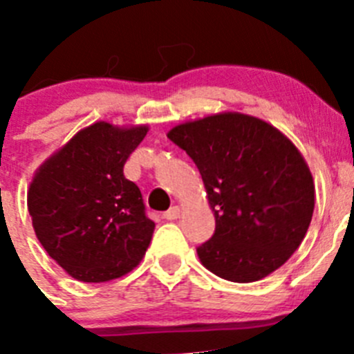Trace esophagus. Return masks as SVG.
Instances as JSON below:
<instances>
[{"label":"esophagus","mask_w":354,"mask_h":354,"mask_svg":"<svg viewBox=\"0 0 354 354\" xmlns=\"http://www.w3.org/2000/svg\"><path fill=\"white\" fill-rule=\"evenodd\" d=\"M180 214H181V209L178 207V205H173L169 211L164 212V219H167V221H173V219L180 218Z\"/></svg>","instance_id":"obj_1"}]
</instances>
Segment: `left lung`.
<instances>
[{
	"label": "left lung",
	"mask_w": 354,
	"mask_h": 354,
	"mask_svg": "<svg viewBox=\"0 0 354 354\" xmlns=\"http://www.w3.org/2000/svg\"><path fill=\"white\" fill-rule=\"evenodd\" d=\"M167 138L194 159L216 218L197 249L205 268L250 283L279 270L301 245L315 209L311 171L280 129L240 112L185 121Z\"/></svg>",
	"instance_id": "left-lung-1"
}]
</instances>
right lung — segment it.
Returning a JSON list of instances; mask_svg holds the SVG:
<instances>
[{
  "label": "right lung",
  "instance_id": "obj_1",
  "mask_svg": "<svg viewBox=\"0 0 354 354\" xmlns=\"http://www.w3.org/2000/svg\"><path fill=\"white\" fill-rule=\"evenodd\" d=\"M149 126L98 121L75 133L34 173L27 192L32 228L48 256L79 282L121 279L136 268L156 223L124 164Z\"/></svg>",
  "mask_w": 354,
  "mask_h": 354
}]
</instances>
